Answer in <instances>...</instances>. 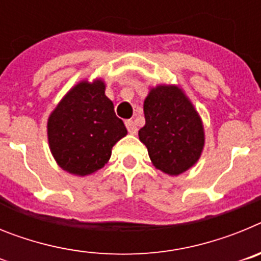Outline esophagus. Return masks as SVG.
Returning <instances> with one entry per match:
<instances>
[{
	"label": "esophagus",
	"instance_id": "34e87169",
	"mask_svg": "<svg viewBox=\"0 0 261 261\" xmlns=\"http://www.w3.org/2000/svg\"><path fill=\"white\" fill-rule=\"evenodd\" d=\"M125 126L130 135H136V133H137V126H136V123L133 121V120H126Z\"/></svg>",
	"mask_w": 261,
	"mask_h": 261
}]
</instances>
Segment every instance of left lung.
Wrapping results in <instances>:
<instances>
[{"instance_id": "8db88e82", "label": "left lung", "mask_w": 261, "mask_h": 261, "mask_svg": "<svg viewBox=\"0 0 261 261\" xmlns=\"http://www.w3.org/2000/svg\"><path fill=\"white\" fill-rule=\"evenodd\" d=\"M145 125L138 137L151 162L168 175L192 167L204 147V128L199 114L176 86L151 89L144 103Z\"/></svg>"}]
</instances>
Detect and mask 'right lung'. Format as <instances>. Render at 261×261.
Wrapping results in <instances>:
<instances>
[{
	"instance_id": "add662e5",
	"label": "right lung",
	"mask_w": 261,
	"mask_h": 261,
	"mask_svg": "<svg viewBox=\"0 0 261 261\" xmlns=\"http://www.w3.org/2000/svg\"><path fill=\"white\" fill-rule=\"evenodd\" d=\"M125 135L102 81L73 87L48 119V142L56 162L80 176L102 168L114 145Z\"/></svg>"
}]
</instances>
